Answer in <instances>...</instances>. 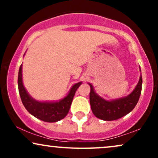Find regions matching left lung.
Wrapping results in <instances>:
<instances>
[{"mask_svg": "<svg viewBox=\"0 0 158 158\" xmlns=\"http://www.w3.org/2000/svg\"><path fill=\"white\" fill-rule=\"evenodd\" d=\"M142 82L140 74L138 83L131 94L126 97L110 101L99 97L94 90L93 85L88 83L90 87V104L93 114L97 118L106 121L116 120L127 115L135 108L138 102L142 90Z\"/></svg>", "mask_w": 158, "mask_h": 158, "instance_id": "8db88e82", "label": "left lung"}]
</instances>
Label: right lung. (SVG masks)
Instances as JSON below:
<instances>
[{
    "instance_id": "add662e5",
    "label": "right lung",
    "mask_w": 158,
    "mask_h": 158,
    "mask_svg": "<svg viewBox=\"0 0 158 158\" xmlns=\"http://www.w3.org/2000/svg\"><path fill=\"white\" fill-rule=\"evenodd\" d=\"M81 85V81H79L73 85L68 95L60 100L56 102H40L33 99L25 89L22 80V64L19 68L18 85L23 105L29 113L44 122L55 123L66 117L76 91Z\"/></svg>"
}]
</instances>
